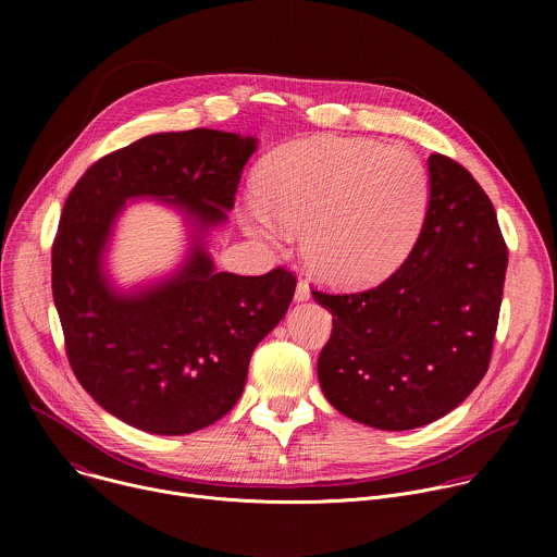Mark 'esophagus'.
Segmentation results:
<instances>
[{
	"label": "esophagus",
	"mask_w": 557,
	"mask_h": 557,
	"mask_svg": "<svg viewBox=\"0 0 557 557\" xmlns=\"http://www.w3.org/2000/svg\"><path fill=\"white\" fill-rule=\"evenodd\" d=\"M310 299V288L306 282H297V288H295V301H306Z\"/></svg>",
	"instance_id": "esophagus-1"
}]
</instances>
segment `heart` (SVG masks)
<instances>
[{"instance_id": "b5f03b06", "label": "heart", "mask_w": 557, "mask_h": 557, "mask_svg": "<svg viewBox=\"0 0 557 557\" xmlns=\"http://www.w3.org/2000/svg\"><path fill=\"white\" fill-rule=\"evenodd\" d=\"M249 231L275 240L301 228L310 271L344 288L370 286L404 264L421 231L430 183L419 158L363 138L288 145L258 170Z\"/></svg>"}]
</instances>
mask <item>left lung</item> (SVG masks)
I'll list each match as a JSON object with an SVG mask.
<instances>
[{
    "label": "left lung",
    "mask_w": 557,
    "mask_h": 557,
    "mask_svg": "<svg viewBox=\"0 0 557 557\" xmlns=\"http://www.w3.org/2000/svg\"><path fill=\"white\" fill-rule=\"evenodd\" d=\"M430 205L404 264L361 293L314 290L333 312L317 361L326 399L376 430L428 425L485 376L507 271L492 200L449 156H430Z\"/></svg>",
    "instance_id": "left-lung-1"
}]
</instances>
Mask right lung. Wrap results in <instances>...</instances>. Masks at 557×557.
Returning a JSON list of instances; mask_svg holds the SVG:
<instances>
[{"instance_id": "obj_1", "label": "right lung", "mask_w": 557, "mask_h": 557, "mask_svg": "<svg viewBox=\"0 0 557 557\" xmlns=\"http://www.w3.org/2000/svg\"><path fill=\"white\" fill-rule=\"evenodd\" d=\"M256 138L218 129L151 134L103 158L70 191L52 243V297L76 381L116 419L151 434H191L245 389L256 346L277 326L295 273H215L194 249L174 280L116 295L101 251L127 198L183 205L202 226L235 202Z\"/></svg>"}]
</instances>
